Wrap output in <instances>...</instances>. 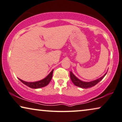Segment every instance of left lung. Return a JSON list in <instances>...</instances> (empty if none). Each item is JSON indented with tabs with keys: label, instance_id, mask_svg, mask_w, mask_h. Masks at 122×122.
I'll return each mask as SVG.
<instances>
[{
	"label": "left lung",
	"instance_id": "1",
	"mask_svg": "<svg viewBox=\"0 0 122 122\" xmlns=\"http://www.w3.org/2000/svg\"><path fill=\"white\" fill-rule=\"evenodd\" d=\"M70 73L71 80L75 85L77 86L78 87H81V88H83V89H87V88H89V87H92L94 86H95V85H97L99 82H100V81H101L102 79L104 77V76L106 75L107 72L105 73L103 76H102V77L99 78V79H96V80H93V81H89V82L84 81H82L80 80L79 79H78V78L76 77L74 74H73L72 71H70Z\"/></svg>",
	"mask_w": 122,
	"mask_h": 122
}]
</instances>
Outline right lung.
I'll list each match as a JSON object with an SVG mask.
<instances>
[{
    "instance_id": "right-lung-1",
    "label": "right lung",
    "mask_w": 122,
    "mask_h": 122,
    "mask_svg": "<svg viewBox=\"0 0 122 122\" xmlns=\"http://www.w3.org/2000/svg\"><path fill=\"white\" fill-rule=\"evenodd\" d=\"M53 70L51 71V72L46 76V77L43 79L42 80H41L40 81H37L35 82H27L25 81H23L21 79H18L22 83H23L24 85H27V86L30 87L32 89H38V88H41V87L46 86V85H47L48 84L50 83V81L51 80L52 77V74H53Z\"/></svg>"
}]
</instances>
